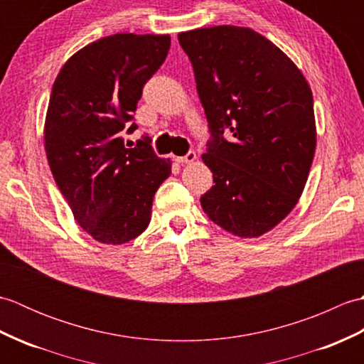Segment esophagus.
Here are the masks:
<instances>
[{"label":"esophagus","instance_id":"34e87169","mask_svg":"<svg viewBox=\"0 0 364 364\" xmlns=\"http://www.w3.org/2000/svg\"><path fill=\"white\" fill-rule=\"evenodd\" d=\"M196 159H197L196 151H188L184 156H175V161L180 162V164H191V162H194Z\"/></svg>","mask_w":364,"mask_h":364}]
</instances>
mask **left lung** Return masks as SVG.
<instances>
[{
    "label": "left lung",
    "instance_id": "obj_1",
    "mask_svg": "<svg viewBox=\"0 0 364 364\" xmlns=\"http://www.w3.org/2000/svg\"><path fill=\"white\" fill-rule=\"evenodd\" d=\"M178 41L211 133L202 159L214 186L200 203L228 233L258 237L292 211L306 184L316 150L311 89L297 65L250 28H200Z\"/></svg>",
    "mask_w": 364,
    "mask_h": 364
}]
</instances>
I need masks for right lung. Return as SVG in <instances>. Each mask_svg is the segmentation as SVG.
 <instances>
[{
	"mask_svg": "<svg viewBox=\"0 0 364 364\" xmlns=\"http://www.w3.org/2000/svg\"><path fill=\"white\" fill-rule=\"evenodd\" d=\"M168 48L167 34L107 36L76 51L53 84L46 158L75 220L98 242L125 244L141 235L154 192L172 172L149 136L134 149L122 137L137 128L133 114L142 89Z\"/></svg>",
	"mask_w": 364,
	"mask_h": 364,
	"instance_id": "1",
	"label": "right lung"
}]
</instances>
